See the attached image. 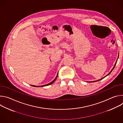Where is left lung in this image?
Masks as SVG:
<instances>
[{
    "label": "left lung",
    "mask_w": 123,
    "mask_h": 123,
    "mask_svg": "<svg viewBox=\"0 0 123 123\" xmlns=\"http://www.w3.org/2000/svg\"><path fill=\"white\" fill-rule=\"evenodd\" d=\"M116 63H117V61H116V63H115V65H114V67H113V68H112V70H111V72H110V73H109V74H108V75H109V74H111V72H112V70H113V68H114V67H115V65H116ZM104 78H105V77H104ZM102 78V79H100V80H98V81H100V80H102V79H103V78ZM96 81H93V82H96Z\"/></svg>",
    "instance_id": "1"
}]
</instances>
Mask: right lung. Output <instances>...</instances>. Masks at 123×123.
Instances as JSON below:
<instances>
[{
	"label": "right lung",
	"mask_w": 123,
	"mask_h": 123,
	"mask_svg": "<svg viewBox=\"0 0 123 123\" xmlns=\"http://www.w3.org/2000/svg\"><path fill=\"white\" fill-rule=\"evenodd\" d=\"M57 76H58V74H57V76H56V77H55V78L53 80V81H52L51 82H50V83H49V84H46V85H43V86H33V85H32V86H36V87H39V86H48V85H51V84H52V83H53L55 81V80L56 79V78H57Z\"/></svg>",
	"instance_id": "obj_1"
}]
</instances>
